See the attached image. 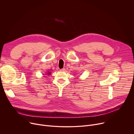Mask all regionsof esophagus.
I'll use <instances>...</instances> for the list:
<instances>
[{"instance_id": "esophagus-1", "label": "esophagus", "mask_w": 134, "mask_h": 134, "mask_svg": "<svg viewBox=\"0 0 134 134\" xmlns=\"http://www.w3.org/2000/svg\"><path fill=\"white\" fill-rule=\"evenodd\" d=\"M65 70H66L65 68H63V69H60V71H65Z\"/></svg>"}]
</instances>
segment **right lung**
I'll return each mask as SVG.
<instances>
[{
    "mask_svg": "<svg viewBox=\"0 0 134 134\" xmlns=\"http://www.w3.org/2000/svg\"><path fill=\"white\" fill-rule=\"evenodd\" d=\"M50 74V72H49V74Z\"/></svg>",
    "mask_w": 134,
    "mask_h": 134,
    "instance_id": "1",
    "label": "right lung"
}]
</instances>
